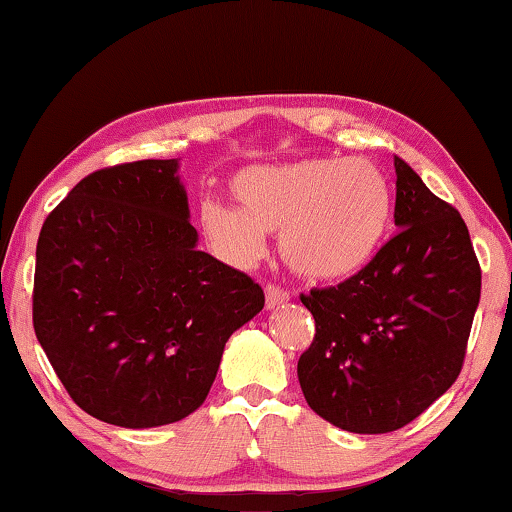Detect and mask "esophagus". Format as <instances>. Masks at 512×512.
Masks as SVG:
<instances>
[{"label":"esophagus","instance_id":"esophagus-1","mask_svg":"<svg viewBox=\"0 0 512 512\" xmlns=\"http://www.w3.org/2000/svg\"><path fill=\"white\" fill-rule=\"evenodd\" d=\"M289 298L291 296L282 289V286H277V284L265 286V305H268L270 310H275V307L289 303Z\"/></svg>","mask_w":512,"mask_h":512}]
</instances>
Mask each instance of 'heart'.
Listing matches in <instances>:
<instances>
[{
    "label": "heart",
    "instance_id": "heart-1",
    "mask_svg": "<svg viewBox=\"0 0 512 512\" xmlns=\"http://www.w3.org/2000/svg\"><path fill=\"white\" fill-rule=\"evenodd\" d=\"M235 207L205 202L200 223L221 254L251 265L265 235H282L289 268L312 282H340L373 261L389 223L387 179L366 160L305 158L242 170Z\"/></svg>",
    "mask_w": 512,
    "mask_h": 512
}]
</instances>
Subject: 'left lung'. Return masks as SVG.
I'll use <instances>...</instances> for the list:
<instances>
[{
  "label": "left lung",
  "mask_w": 512,
  "mask_h": 512,
  "mask_svg": "<svg viewBox=\"0 0 512 512\" xmlns=\"http://www.w3.org/2000/svg\"><path fill=\"white\" fill-rule=\"evenodd\" d=\"M401 228L366 268L300 296L317 333L298 361L310 408L338 429L389 433L452 387L480 303V263L461 214L401 158Z\"/></svg>",
  "instance_id": "1"
}]
</instances>
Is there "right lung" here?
Here are the masks:
<instances>
[{
    "label": "right lung",
    "instance_id": "add662e5",
    "mask_svg": "<svg viewBox=\"0 0 512 512\" xmlns=\"http://www.w3.org/2000/svg\"><path fill=\"white\" fill-rule=\"evenodd\" d=\"M179 160L104 167L46 216L32 321L67 394L123 429L179 422L263 289L198 249Z\"/></svg>",
    "mask_w": 512,
    "mask_h": 512
}]
</instances>
